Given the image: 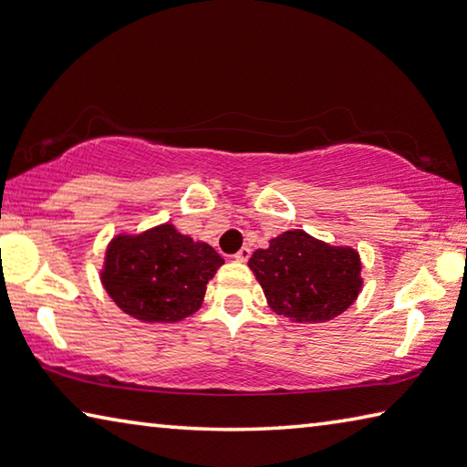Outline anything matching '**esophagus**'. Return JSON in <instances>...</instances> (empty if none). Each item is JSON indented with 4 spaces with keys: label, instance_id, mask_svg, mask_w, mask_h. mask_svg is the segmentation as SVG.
Here are the masks:
<instances>
[{
    "label": "esophagus",
    "instance_id": "34e87169",
    "mask_svg": "<svg viewBox=\"0 0 467 467\" xmlns=\"http://www.w3.org/2000/svg\"><path fill=\"white\" fill-rule=\"evenodd\" d=\"M250 248H248V245H244V248H240V250H237L235 252V256H234V260L235 262H248V258H250Z\"/></svg>",
    "mask_w": 467,
    "mask_h": 467
}]
</instances>
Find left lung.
<instances>
[{
    "mask_svg": "<svg viewBox=\"0 0 467 467\" xmlns=\"http://www.w3.org/2000/svg\"><path fill=\"white\" fill-rule=\"evenodd\" d=\"M250 270L268 306L293 323H325L341 315L362 290V262L348 245H329L303 230L272 237L256 250Z\"/></svg>",
    "mask_w": 467,
    "mask_h": 467,
    "instance_id": "left-lung-1",
    "label": "left lung"
}]
</instances>
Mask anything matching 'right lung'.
Returning <instances> with one entry per match:
<instances>
[{"label":"right lung","instance_id":"add662e5","mask_svg":"<svg viewBox=\"0 0 467 467\" xmlns=\"http://www.w3.org/2000/svg\"><path fill=\"white\" fill-rule=\"evenodd\" d=\"M223 258L172 223L119 234L105 252L101 285L121 311L142 323H177L203 305Z\"/></svg>","mask_w":467,"mask_h":467}]
</instances>
